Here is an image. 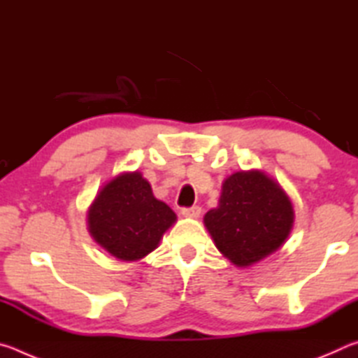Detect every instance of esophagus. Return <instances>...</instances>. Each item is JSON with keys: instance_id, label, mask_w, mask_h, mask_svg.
Listing matches in <instances>:
<instances>
[{"instance_id": "34e87169", "label": "esophagus", "mask_w": 358, "mask_h": 358, "mask_svg": "<svg viewBox=\"0 0 358 358\" xmlns=\"http://www.w3.org/2000/svg\"><path fill=\"white\" fill-rule=\"evenodd\" d=\"M201 213H202L201 207H189V208L181 210V215H183L185 217H194V220L201 216Z\"/></svg>"}]
</instances>
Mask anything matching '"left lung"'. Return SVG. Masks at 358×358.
Segmentation results:
<instances>
[{
    "label": "left lung",
    "mask_w": 358,
    "mask_h": 358,
    "mask_svg": "<svg viewBox=\"0 0 358 358\" xmlns=\"http://www.w3.org/2000/svg\"><path fill=\"white\" fill-rule=\"evenodd\" d=\"M294 217L292 202L281 185L251 169L222 181L217 207L207 211L203 224L222 256L246 268L286 243Z\"/></svg>",
    "instance_id": "left-lung-1"
}]
</instances>
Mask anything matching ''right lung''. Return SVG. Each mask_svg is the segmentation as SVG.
I'll return each mask as SVG.
<instances>
[{
  "label": "right lung",
  "mask_w": 358,
  "mask_h": 358,
  "mask_svg": "<svg viewBox=\"0 0 358 358\" xmlns=\"http://www.w3.org/2000/svg\"><path fill=\"white\" fill-rule=\"evenodd\" d=\"M177 215L157 201L138 171L121 172L101 187L87 211L93 240L110 256L136 262L155 251Z\"/></svg>",
  "instance_id": "obj_1"
}]
</instances>
